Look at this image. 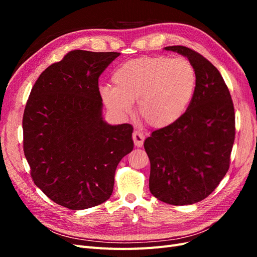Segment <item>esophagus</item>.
Wrapping results in <instances>:
<instances>
[{
    "instance_id": "obj_1",
    "label": "esophagus",
    "mask_w": 257,
    "mask_h": 257,
    "mask_svg": "<svg viewBox=\"0 0 257 257\" xmlns=\"http://www.w3.org/2000/svg\"><path fill=\"white\" fill-rule=\"evenodd\" d=\"M133 141H134V145L139 148V147H142L144 145L145 136L139 131H135L133 133Z\"/></svg>"
}]
</instances>
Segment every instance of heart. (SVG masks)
Listing matches in <instances>:
<instances>
[{
  "instance_id": "1",
  "label": "heart",
  "mask_w": 257,
  "mask_h": 257,
  "mask_svg": "<svg viewBox=\"0 0 257 257\" xmlns=\"http://www.w3.org/2000/svg\"><path fill=\"white\" fill-rule=\"evenodd\" d=\"M113 85H103L99 94L114 115L125 116L137 102L141 118L163 128L177 122L191 104L196 72L184 58L143 57L124 62L111 76Z\"/></svg>"
}]
</instances>
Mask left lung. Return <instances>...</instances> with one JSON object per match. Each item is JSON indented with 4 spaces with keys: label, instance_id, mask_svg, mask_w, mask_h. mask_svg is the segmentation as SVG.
<instances>
[{
    "label": "left lung",
    "instance_id": "obj_1",
    "mask_svg": "<svg viewBox=\"0 0 257 257\" xmlns=\"http://www.w3.org/2000/svg\"><path fill=\"white\" fill-rule=\"evenodd\" d=\"M164 50L188 59L196 88L184 114L172 125L152 132L144 147L150 160L149 189L169 205L198 203L211 194L229 168L235 141V110L220 72L184 46Z\"/></svg>",
    "mask_w": 257,
    "mask_h": 257
}]
</instances>
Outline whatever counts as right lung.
<instances>
[{
  "label": "right lung",
  "mask_w": 257,
  "mask_h": 257,
  "mask_svg": "<svg viewBox=\"0 0 257 257\" xmlns=\"http://www.w3.org/2000/svg\"><path fill=\"white\" fill-rule=\"evenodd\" d=\"M119 52L74 50L38 77L23 113L31 175L54 203L72 210L111 196L119 162L134 148L133 126L103 118L98 78Z\"/></svg>",
  "instance_id": "obj_1"
}]
</instances>
